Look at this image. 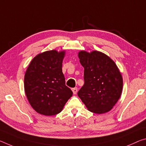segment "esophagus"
Returning <instances> with one entry per match:
<instances>
[{
	"mask_svg": "<svg viewBox=\"0 0 146 146\" xmlns=\"http://www.w3.org/2000/svg\"><path fill=\"white\" fill-rule=\"evenodd\" d=\"M72 91H73V94H77V92H78L77 88H72Z\"/></svg>",
	"mask_w": 146,
	"mask_h": 146,
	"instance_id": "1",
	"label": "esophagus"
}]
</instances>
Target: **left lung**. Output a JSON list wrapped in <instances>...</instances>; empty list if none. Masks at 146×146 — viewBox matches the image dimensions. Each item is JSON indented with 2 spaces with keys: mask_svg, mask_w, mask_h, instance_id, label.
<instances>
[{
  "mask_svg": "<svg viewBox=\"0 0 146 146\" xmlns=\"http://www.w3.org/2000/svg\"><path fill=\"white\" fill-rule=\"evenodd\" d=\"M78 58L84 68V84L78 96L91 112H108L121 94L123 79L118 68L108 56L96 50L90 53L80 51Z\"/></svg>",
  "mask_w": 146,
  "mask_h": 146,
  "instance_id": "left-lung-1",
  "label": "left lung"
}]
</instances>
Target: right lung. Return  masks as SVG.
I'll return each instance as SVG.
<instances>
[{
  "label": "right lung",
  "mask_w": 146,
  "mask_h": 146,
  "mask_svg": "<svg viewBox=\"0 0 146 146\" xmlns=\"http://www.w3.org/2000/svg\"><path fill=\"white\" fill-rule=\"evenodd\" d=\"M65 52L46 51L34 58L25 75V91L32 107L45 115L58 114L73 96L62 73Z\"/></svg>",
  "instance_id": "add662e5"
}]
</instances>
